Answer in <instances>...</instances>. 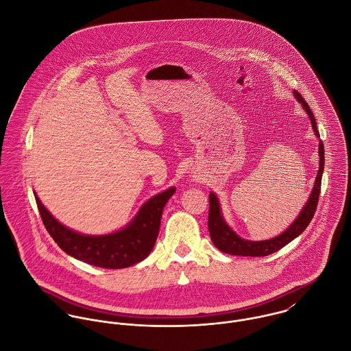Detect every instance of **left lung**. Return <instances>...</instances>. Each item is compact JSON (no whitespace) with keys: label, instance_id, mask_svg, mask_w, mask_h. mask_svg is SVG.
Instances as JSON below:
<instances>
[{"label":"left lung","instance_id":"left-lung-1","mask_svg":"<svg viewBox=\"0 0 351 351\" xmlns=\"http://www.w3.org/2000/svg\"><path fill=\"white\" fill-rule=\"evenodd\" d=\"M296 99L301 105L304 106V109L306 110L311 123H312V128L316 132V135H319L317 128H316V121H315V116L311 112V108L308 106L306 101L301 97L299 92H293ZM319 156H320V165H319V171H317V177L315 181V186L312 189V195L309 197L308 202L305 204V206L302 208V210L299 215V217L293 221V224L280 237L269 239V241H261V242H251V241H245L242 238H239L234 231H231V228L224 223L223 216L220 213V206H219V201L217 197L210 193L209 195V215H208V230H209V235L210 239L213 242V245L223 252L226 254H231V255H242V256H266L269 254H273L276 251L281 250L284 246H287L289 242H292L295 238H298L301 232L308 227V224L311 223L315 210L317 208V201H319V195H320V186H322V176H323V169H324V146L320 141L319 143Z\"/></svg>","mask_w":351,"mask_h":351}]
</instances>
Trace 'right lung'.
I'll return each mask as SVG.
<instances>
[{
    "label": "right lung",
    "instance_id": "right-lung-1",
    "mask_svg": "<svg viewBox=\"0 0 351 351\" xmlns=\"http://www.w3.org/2000/svg\"><path fill=\"white\" fill-rule=\"evenodd\" d=\"M174 192L176 189L170 188L154 196L127 228L105 237H86L66 228L52 217L36 193L35 200L46 230L62 250L93 266L123 269L149 256L158 238L163 206Z\"/></svg>",
    "mask_w": 351,
    "mask_h": 351
}]
</instances>
